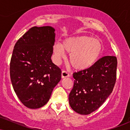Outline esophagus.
<instances>
[{
    "mask_svg": "<svg viewBox=\"0 0 130 130\" xmlns=\"http://www.w3.org/2000/svg\"><path fill=\"white\" fill-rule=\"evenodd\" d=\"M70 76V74H68V73L67 72V71L65 70H63L62 71V78H64V77H68Z\"/></svg>",
    "mask_w": 130,
    "mask_h": 130,
    "instance_id": "1",
    "label": "esophagus"
}]
</instances>
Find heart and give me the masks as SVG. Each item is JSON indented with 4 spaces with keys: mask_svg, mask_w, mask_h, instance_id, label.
<instances>
[{
    "mask_svg": "<svg viewBox=\"0 0 130 130\" xmlns=\"http://www.w3.org/2000/svg\"><path fill=\"white\" fill-rule=\"evenodd\" d=\"M103 46L100 40L87 35H80L65 39L63 43L57 42L53 46L54 60L59 63L70 54L69 63L76 70L87 69L97 61L102 54Z\"/></svg>",
    "mask_w": 130,
    "mask_h": 130,
    "instance_id": "heart-1",
    "label": "heart"
}]
</instances>
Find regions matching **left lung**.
Segmentation results:
<instances>
[{
	"instance_id": "8db88e82",
	"label": "left lung",
	"mask_w": 130,
	"mask_h": 130,
	"mask_svg": "<svg viewBox=\"0 0 130 130\" xmlns=\"http://www.w3.org/2000/svg\"><path fill=\"white\" fill-rule=\"evenodd\" d=\"M117 65L116 57L104 56L87 69L73 73L69 103L76 112L90 114L102 105L114 89Z\"/></svg>"
}]
</instances>
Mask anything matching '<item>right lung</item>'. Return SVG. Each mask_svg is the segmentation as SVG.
Wrapping results in <instances>:
<instances>
[{
  "mask_svg": "<svg viewBox=\"0 0 130 130\" xmlns=\"http://www.w3.org/2000/svg\"><path fill=\"white\" fill-rule=\"evenodd\" d=\"M55 29L33 27L14 45L10 73L18 97L25 106L37 109L47 103L61 79L60 68L51 60Z\"/></svg>",
  "mask_w": 130,
  "mask_h": 130,
  "instance_id": "right-lung-1",
  "label": "right lung"
}]
</instances>
